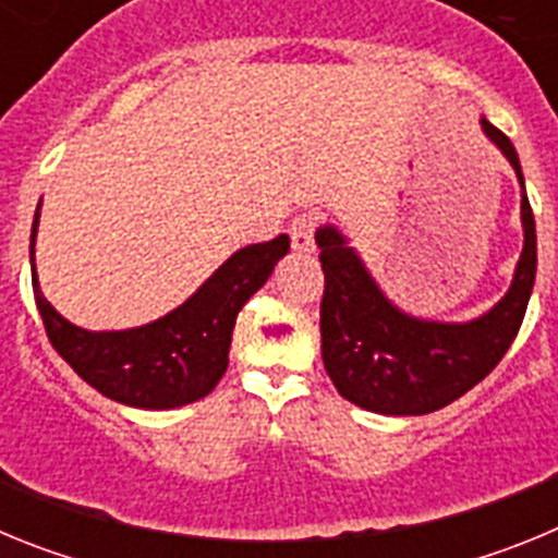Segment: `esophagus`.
<instances>
[{"mask_svg":"<svg viewBox=\"0 0 558 558\" xmlns=\"http://www.w3.org/2000/svg\"><path fill=\"white\" fill-rule=\"evenodd\" d=\"M290 240H293V248L310 254L315 251V218L313 215H299V218L290 223Z\"/></svg>","mask_w":558,"mask_h":558,"instance_id":"obj_1","label":"esophagus"}]
</instances>
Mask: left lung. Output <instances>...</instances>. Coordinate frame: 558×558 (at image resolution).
Instances as JSON below:
<instances>
[{
	"label": "left lung",
	"instance_id": "1",
	"mask_svg": "<svg viewBox=\"0 0 558 558\" xmlns=\"http://www.w3.org/2000/svg\"><path fill=\"white\" fill-rule=\"evenodd\" d=\"M486 140L520 181L522 254L509 290L470 322L405 313L379 288L363 256L335 223L315 229L327 279L322 302V357L338 393L383 416H422L475 388L509 352L536 279V226L520 156L502 131L481 117Z\"/></svg>",
	"mask_w": 558,
	"mask_h": 558
}]
</instances>
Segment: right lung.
I'll use <instances>...</instances> for the list:
<instances>
[{"label": "right lung", "mask_w": 558, "mask_h": 558, "mask_svg": "<svg viewBox=\"0 0 558 558\" xmlns=\"http://www.w3.org/2000/svg\"><path fill=\"white\" fill-rule=\"evenodd\" d=\"M41 204L29 231V268L49 343L102 397L142 411H172L204 399L229 366L236 313L290 251V236L236 248L195 293L167 315L131 329H83L44 299L36 274Z\"/></svg>", "instance_id": "obj_1"}]
</instances>
